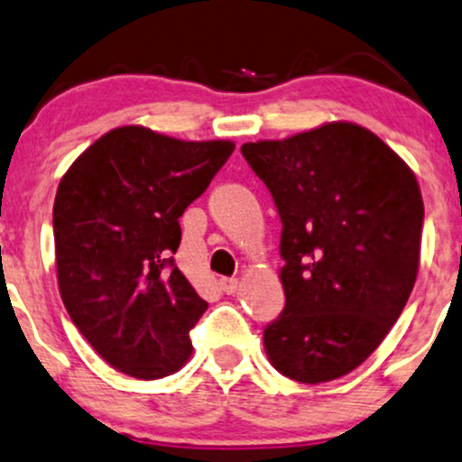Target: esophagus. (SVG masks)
<instances>
[{
    "instance_id": "1",
    "label": "esophagus",
    "mask_w": 462,
    "mask_h": 462,
    "mask_svg": "<svg viewBox=\"0 0 462 462\" xmlns=\"http://www.w3.org/2000/svg\"><path fill=\"white\" fill-rule=\"evenodd\" d=\"M237 287H240V282H237L236 278H222L220 280V289L226 293V296H233V293L237 291Z\"/></svg>"
}]
</instances>
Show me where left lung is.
I'll return each mask as SVG.
<instances>
[{
	"instance_id": "8db88e82",
	"label": "left lung",
	"mask_w": 462,
	"mask_h": 462,
	"mask_svg": "<svg viewBox=\"0 0 462 462\" xmlns=\"http://www.w3.org/2000/svg\"><path fill=\"white\" fill-rule=\"evenodd\" d=\"M282 220L284 311L269 363L320 384L354 372L402 313L420 264L425 207L413 171L365 126L327 125L242 144Z\"/></svg>"
}]
</instances>
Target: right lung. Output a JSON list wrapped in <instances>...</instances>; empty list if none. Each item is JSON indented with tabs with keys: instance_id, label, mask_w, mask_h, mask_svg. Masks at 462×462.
I'll list each match as a JSON object with an SVG mask.
<instances>
[{
	"instance_id": "obj_1",
	"label": "right lung",
	"mask_w": 462,
	"mask_h": 462,
	"mask_svg": "<svg viewBox=\"0 0 462 462\" xmlns=\"http://www.w3.org/2000/svg\"><path fill=\"white\" fill-rule=\"evenodd\" d=\"M236 144L144 126L104 133L70 164L53 207L60 296L88 345L140 380L175 374L208 304L173 264L180 216Z\"/></svg>"
}]
</instances>
